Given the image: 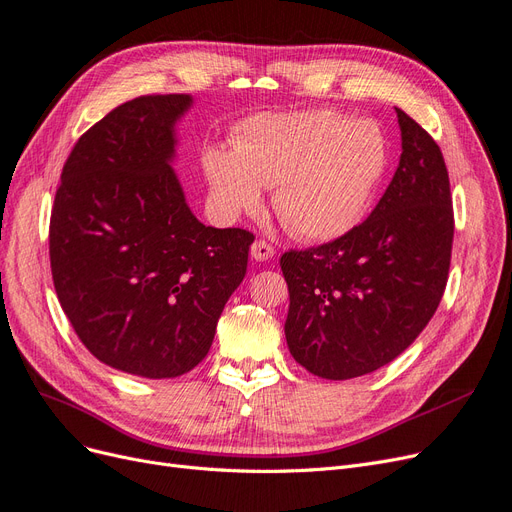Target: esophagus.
<instances>
[{
    "label": "esophagus",
    "mask_w": 512,
    "mask_h": 512,
    "mask_svg": "<svg viewBox=\"0 0 512 512\" xmlns=\"http://www.w3.org/2000/svg\"><path fill=\"white\" fill-rule=\"evenodd\" d=\"M274 253H276L274 246L268 244L266 240H255L253 246H251V257L255 261H268V259L274 257Z\"/></svg>",
    "instance_id": "1"
}]
</instances>
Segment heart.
<instances>
[{"label":"heart","instance_id":"b5f03b06","mask_svg":"<svg viewBox=\"0 0 512 512\" xmlns=\"http://www.w3.org/2000/svg\"><path fill=\"white\" fill-rule=\"evenodd\" d=\"M232 145L202 151V170L219 213L257 211L261 185H274L278 219L306 240L348 234L367 213L388 166L380 128L329 109L261 113L236 130Z\"/></svg>","mask_w":512,"mask_h":512}]
</instances>
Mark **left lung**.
<instances>
[{
  "instance_id": "8db88e82",
  "label": "left lung",
  "mask_w": 512,
  "mask_h": 512,
  "mask_svg": "<svg viewBox=\"0 0 512 512\" xmlns=\"http://www.w3.org/2000/svg\"><path fill=\"white\" fill-rule=\"evenodd\" d=\"M403 154L371 215L333 242L287 251V344L325 380L394 361L437 312L447 285L453 206L439 145L396 107Z\"/></svg>"
}]
</instances>
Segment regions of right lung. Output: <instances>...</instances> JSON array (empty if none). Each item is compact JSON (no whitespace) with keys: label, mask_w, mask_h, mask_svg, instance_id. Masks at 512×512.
Wrapping results in <instances>:
<instances>
[{"label":"right lung","mask_w":512,"mask_h":512,"mask_svg":"<svg viewBox=\"0 0 512 512\" xmlns=\"http://www.w3.org/2000/svg\"><path fill=\"white\" fill-rule=\"evenodd\" d=\"M189 94L132 99L88 128L50 217L56 297L101 363L149 380L192 371L246 274L255 236L204 225L175 175Z\"/></svg>","instance_id":"right-lung-1"}]
</instances>
